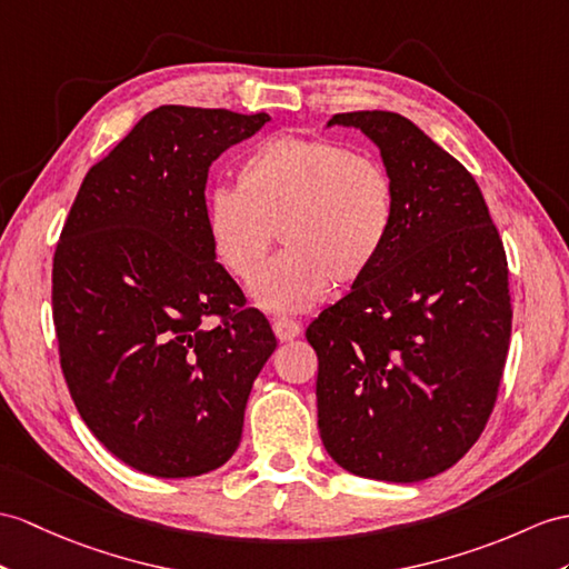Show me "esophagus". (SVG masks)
<instances>
[{
	"label": "esophagus",
	"instance_id": "obj_1",
	"mask_svg": "<svg viewBox=\"0 0 569 569\" xmlns=\"http://www.w3.org/2000/svg\"><path fill=\"white\" fill-rule=\"evenodd\" d=\"M272 330L274 336L280 342H289L301 336V326L297 321H289V318H280V321L272 323Z\"/></svg>",
	"mask_w": 569,
	"mask_h": 569
}]
</instances>
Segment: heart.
I'll return each mask as SVG.
<instances>
[{"instance_id": "heart-1", "label": "heart", "mask_w": 569, "mask_h": 569, "mask_svg": "<svg viewBox=\"0 0 569 569\" xmlns=\"http://www.w3.org/2000/svg\"><path fill=\"white\" fill-rule=\"evenodd\" d=\"M396 221V183L377 159L321 137L274 134L253 147L237 190L217 188L204 229L217 260L253 280L280 229L284 253L251 284L256 307L301 313L336 284H355L377 266Z\"/></svg>"}]
</instances>
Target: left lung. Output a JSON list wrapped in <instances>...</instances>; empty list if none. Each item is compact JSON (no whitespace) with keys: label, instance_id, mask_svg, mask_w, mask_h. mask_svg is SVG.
Masks as SVG:
<instances>
[{"label":"left lung","instance_id":"1","mask_svg":"<svg viewBox=\"0 0 569 569\" xmlns=\"http://www.w3.org/2000/svg\"><path fill=\"white\" fill-rule=\"evenodd\" d=\"M377 144L396 221L377 266L307 328L318 429L359 478L418 482L476 445L500 389L511 307L505 246L463 166L408 118L340 113Z\"/></svg>","mask_w":569,"mask_h":569}]
</instances>
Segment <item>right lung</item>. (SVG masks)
Returning <instances> with one entry per match:
<instances>
[{
    "instance_id": "obj_1",
    "label": "right lung",
    "mask_w": 569,
    "mask_h": 569,
    "mask_svg": "<svg viewBox=\"0 0 569 569\" xmlns=\"http://www.w3.org/2000/svg\"><path fill=\"white\" fill-rule=\"evenodd\" d=\"M266 122L159 106L89 169L64 221L52 316L69 393L93 437L147 476L224 466L277 348L204 229L212 161ZM210 315L222 318L214 329Z\"/></svg>"
}]
</instances>
